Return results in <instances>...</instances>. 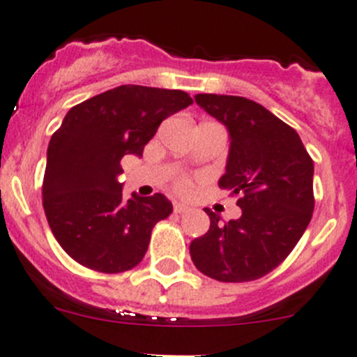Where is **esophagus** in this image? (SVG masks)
<instances>
[{"instance_id":"obj_1","label":"esophagus","mask_w":357,"mask_h":357,"mask_svg":"<svg viewBox=\"0 0 357 357\" xmlns=\"http://www.w3.org/2000/svg\"><path fill=\"white\" fill-rule=\"evenodd\" d=\"M190 210H191L190 205L181 204V202H176V204H174V212L176 213H185V212H190Z\"/></svg>"}]
</instances>
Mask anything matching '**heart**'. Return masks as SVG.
Segmentation results:
<instances>
[{
	"label": "heart",
	"mask_w": 357,
	"mask_h": 357,
	"mask_svg": "<svg viewBox=\"0 0 357 357\" xmlns=\"http://www.w3.org/2000/svg\"><path fill=\"white\" fill-rule=\"evenodd\" d=\"M176 190H178L179 193H188L191 190V181L188 178H179L178 181H176Z\"/></svg>",
	"instance_id": "obj_1"
}]
</instances>
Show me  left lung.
<instances>
[{"mask_svg":"<svg viewBox=\"0 0 357 357\" xmlns=\"http://www.w3.org/2000/svg\"><path fill=\"white\" fill-rule=\"evenodd\" d=\"M198 106L222 123L231 145L219 186L239 195L241 217L220 222L190 245L195 267L220 282H248L279 267L298 245L314 208L313 160L301 138L246 97L197 93Z\"/></svg>","mask_w":357,"mask_h":357,"instance_id":"left-lung-1","label":"left lung"}]
</instances>
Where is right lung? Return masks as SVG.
Returning <instances> with one entry per match:
<instances>
[{"label":"right lung","instance_id":"right-lung-1","mask_svg":"<svg viewBox=\"0 0 357 357\" xmlns=\"http://www.w3.org/2000/svg\"><path fill=\"white\" fill-rule=\"evenodd\" d=\"M190 104L183 90L121 85L66 112L47 147L43 205L56 241L75 261L104 273L140 264L172 204L162 193L125 200L121 159L142 157L160 123Z\"/></svg>","mask_w":357,"mask_h":357}]
</instances>
